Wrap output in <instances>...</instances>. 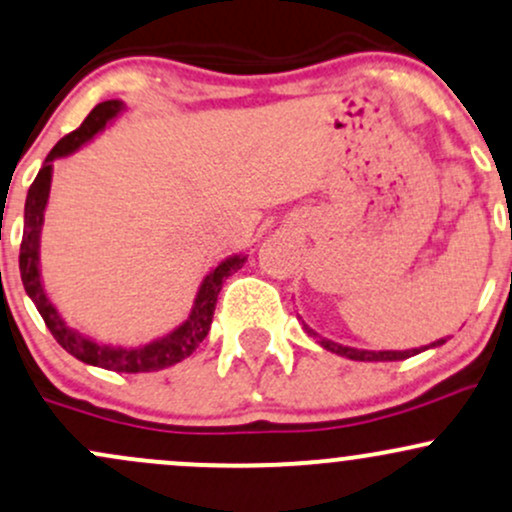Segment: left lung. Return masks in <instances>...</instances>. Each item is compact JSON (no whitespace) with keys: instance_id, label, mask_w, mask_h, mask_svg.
I'll return each instance as SVG.
<instances>
[{"instance_id":"1","label":"left lung","mask_w":512,"mask_h":512,"mask_svg":"<svg viewBox=\"0 0 512 512\" xmlns=\"http://www.w3.org/2000/svg\"><path fill=\"white\" fill-rule=\"evenodd\" d=\"M303 328H306V333H311L313 338H318L320 347H325V350L335 352V355H340V357L355 359V362H398V359H408V357L418 355V352L430 350V347H440V345H445V342H447V338H440V340L430 342V345L420 347V350H379V352H376V350H357V347L338 345V342H333L328 338H320L316 330L308 328L306 323H303Z\"/></svg>"}]
</instances>
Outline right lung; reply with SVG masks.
Listing matches in <instances>:
<instances>
[{
    "label": "right lung",
    "instance_id": "1",
    "mask_svg": "<svg viewBox=\"0 0 512 512\" xmlns=\"http://www.w3.org/2000/svg\"><path fill=\"white\" fill-rule=\"evenodd\" d=\"M126 111V104L121 99H109L101 101L89 111L87 119L82 121V126L77 131H72L70 136L58 140L53 150H50L46 162H43L41 172L33 179L31 189H28L26 206H24V240H21V255H19V269H21V282L28 299L36 303L38 313L46 320L48 330L53 333V338L60 342L63 350L70 352L72 357H77L84 364H92V367L109 369V372H123V374H140V372H160V369L172 367V364L187 359L192 352L199 347V342L209 335L213 311H216L218 291L233 272H238L240 267L247 262L245 252L238 255H230L223 262H218L209 274L201 282L199 291H196V299L192 311L184 323H179L177 328L170 330L162 338H155L145 345L138 347H121V345H104L97 342L89 335L80 333L77 328H72L67 320L60 316V311L55 308V303L48 299L46 286H43L41 277V230H43V216H46L48 196H50V182H53V162L58 157L72 155L75 150H80L82 145H87L97 133L104 131L111 121L119 119Z\"/></svg>",
    "mask_w": 512,
    "mask_h": 512
}]
</instances>
